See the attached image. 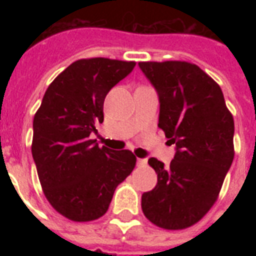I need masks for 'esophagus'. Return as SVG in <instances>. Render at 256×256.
I'll return each instance as SVG.
<instances>
[{"mask_svg":"<svg viewBox=\"0 0 256 256\" xmlns=\"http://www.w3.org/2000/svg\"><path fill=\"white\" fill-rule=\"evenodd\" d=\"M136 164H138V168H144V166L148 164V160H144V158H138V160H136Z\"/></svg>","mask_w":256,"mask_h":256,"instance_id":"34e87169","label":"esophagus"}]
</instances>
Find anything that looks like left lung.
I'll return each mask as SVG.
<instances>
[{
    "instance_id": "obj_1",
    "label": "left lung",
    "mask_w": 256,
    "mask_h": 256,
    "mask_svg": "<svg viewBox=\"0 0 256 256\" xmlns=\"http://www.w3.org/2000/svg\"><path fill=\"white\" fill-rule=\"evenodd\" d=\"M160 96L158 128L175 144L170 166L148 164L156 186L142 195V211L156 226L183 230L214 206L234 160V118L219 85L186 61L140 62Z\"/></svg>"
}]
</instances>
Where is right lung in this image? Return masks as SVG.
Wrapping results in <instances>:
<instances>
[{
  "mask_svg": "<svg viewBox=\"0 0 256 256\" xmlns=\"http://www.w3.org/2000/svg\"><path fill=\"white\" fill-rule=\"evenodd\" d=\"M136 62L82 58L46 90L33 120L32 154L48 202L73 222L106 214L116 186L136 164L130 150L96 144L90 134L104 122V98L132 73Z\"/></svg>",
  "mask_w": 256,
  "mask_h": 256,
  "instance_id": "add662e5",
  "label": "right lung"
}]
</instances>
